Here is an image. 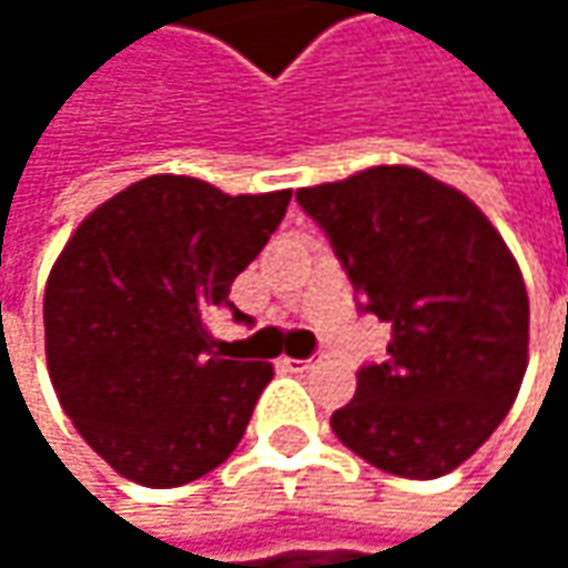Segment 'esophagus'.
I'll return each instance as SVG.
<instances>
[{"mask_svg": "<svg viewBox=\"0 0 568 568\" xmlns=\"http://www.w3.org/2000/svg\"><path fill=\"white\" fill-rule=\"evenodd\" d=\"M283 365L288 372H308L312 368V358H283Z\"/></svg>", "mask_w": 568, "mask_h": 568, "instance_id": "obj_1", "label": "esophagus"}]
</instances>
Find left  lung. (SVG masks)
<instances>
[{"label":"left lung","mask_w":568,"mask_h":568,"mask_svg":"<svg viewBox=\"0 0 568 568\" xmlns=\"http://www.w3.org/2000/svg\"><path fill=\"white\" fill-rule=\"evenodd\" d=\"M362 312L392 325L388 362L358 372L332 414L372 467L434 480L507 417L529 358V298L504 236L460 190L417 168H368L302 186Z\"/></svg>","instance_id":"obj_1"}]
</instances>
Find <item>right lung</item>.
Returning a JSON list of instances; mask_svg holds the SVG:
<instances>
[{
    "mask_svg": "<svg viewBox=\"0 0 568 568\" xmlns=\"http://www.w3.org/2000/svg\"><path fill=\"white\" fill-rule=\"evenodd\" d=\"M292 190L230 196L154 173L104 200L45 285L55 395L121 477L168 490L220 467L273 382L270 362L216 352L206 315L283 223ZM243 315L240 308H233Z\"/></svg>",
    "mask_w": 568,
    "mask_h": 568,
    "instance_id": "right-lung-1",
    "label": "right lung"
}]
</instances>
